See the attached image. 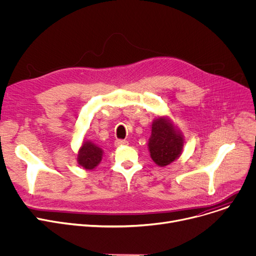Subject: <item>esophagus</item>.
<instances>
[{
  "instance_id": "esophagus-1",
  "label": "esophagus",
  "mask_w": 256,
  "mask_h": 256,
  "mask_svg": "<svg viewBox=\"0 0 256 256\" xmlns=\"http://www.w3.org/2000/svg\"><path fill=\"white\" fill-rule=\"evenodd\" d=\"M128 142L127 140H116L114 142V146H127Z\"/></svg>"
}]
</instances>
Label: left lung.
Returning a JSON list of instances; mask_svg holds the SVG:
<instances>
[{"label":"left lung","instance_id":"1","mask_svg":"<svg viewBox=\"0 0 256 256\" xmlns=\"http://www.w3.org/2000/svg\"><path fill=\"white\" fill-rule=\"evenodd\" d=\"M148 146L152 160L158 166L164 168L181 156L184 138L168 116H159L152 123Z\"/></svg>","mask_w":256,"mask_h":256}]
</instances>
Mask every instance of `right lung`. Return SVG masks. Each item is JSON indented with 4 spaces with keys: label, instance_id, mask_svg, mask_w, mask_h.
Returning a JSON list of instances; mask_svg holds the SVG:
<instances>
[{
    "label": "right lung",
    "instance_id": "add662e5",
    "mask_svg": "<svg viewBox=\"0 0 256 256\" xmlns=\"http://www.w3.org/2000/svg\"><path fill=\"white\" fill-rule=\"evenodd\" d=\"M103 153V150L99 146L91 140H84L78 153V162L82 168L93 170L101 162Z\"/></svg>",
    "mask_w": 256,
    "mask_h": 256
}]
</instances>
